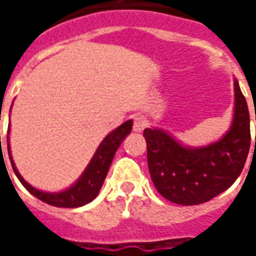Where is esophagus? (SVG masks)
<instances>
[{
	"instance_id": "obj_1",
	"label": "esophagus",
	"mask_w": 256,
	"mask_h": 256,
	"mask_svg": "<svg viewBox=\"0 0 256 256\" xmlns=\"http://www.w3.org/2000/svg\"><path fill=\"white\" fill-rule=\"evenodd\" d=\"M145 126H146V122H145L144 118H136L134 119V123H133V130L134 132H137V133H140V132H142L145 128Z\"/></svg>"
}]
</instances>
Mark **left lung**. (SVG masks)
<instances>
[{"mask_svg": "<svg viewBox=\"0 0 256 256\" xmlns=\"http://www.w3.org/2000/svg\"><path fill=\"white\" fill-rule=\"evenodd\" d=\"M233 84L234 108L230 128L214 142L189 146L163 128L144 130L150 178L158 192L172 203H206L230 188L242 174L251 144L250 114L237 79Z\"/></svg>", "mask_w": 256, "mask_h": 256, "instance_id": "obj_1", "label": "left lung"}]
</instances>
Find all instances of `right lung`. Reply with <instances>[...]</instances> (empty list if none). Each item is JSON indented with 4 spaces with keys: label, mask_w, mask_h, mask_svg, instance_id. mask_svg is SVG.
<instances>
[{
    "label": "right lung",
    "mask_w": 256,
    "mask_h": 256,
    "mask_svg": "<svg viewBox=\"0 0 256 256\" xmlns=\"http://www.w3.org/2000/svg\"><path fill=\"white\" fill-rule=\"evenodd\" d=\"M10 126V124H9ZM133 128V120H126V122L116 128L114 132L106 136V138L101 141L98 148L96 150L94 155L89 162L88 167L84 168V172L80 174V177L75 182L68 186L64 190L60 192H44L41 189L34 188L32 185L26 181L24 178L20 176L19 170L16 168L14 158L10 154V146H9V132L6 137L8 142V154L10 159V164L14 168L16 177L19 178V181L23 184L28 192L40 198L46 204L54 206V207H64V208H75V207H82L84 204L90 203L93 198H97V194L100 192L101 186L104 184V180L106 177V172L110 170L112 159L116 154L118 148L120 146L123 140L132 133ZM1 141V137H0Z\"/></svg>",
    "instance_id": "right-lung-1"
}]
</instances>
